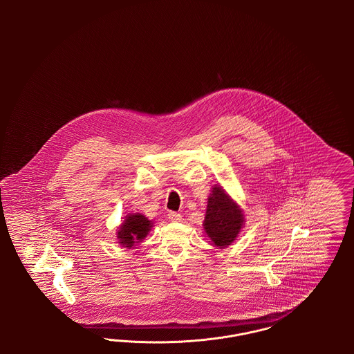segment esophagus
<instances>
[{
    "label": "esophagus",
    "mask_w": 354,
    "mask_h": 354,
    "mask_svg": "<svg viewBox=\"0 0 354 354\" xmlns=\"http://www.w3.org/2000/svg\"><path fill=\"white\" fill-rule=\"evenodd\" d=\"M169 219L171 220V221H174V223H179V221L183 220V218H182V215L178 214V212H169Z\"/></svg>",
    "instance_id": "1"
}]
</instances>
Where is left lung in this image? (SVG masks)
Masks as SVG:
<instances>
[{"label":"left lung","mask_w":354,"mask_h":354,"mask_svg":"<svg viewBox=\"0 0 354 354\" xmlns=\"http://www.w3.org/2000/svg\"><path fill=\"white\" fill-rule=\"evenodd\" d=\"M244 211L220 185H212L203 228L211 244L218 248L231 245L244 227Z\"/></svg>","instance_id":"left-lung-1"}]
</instances>
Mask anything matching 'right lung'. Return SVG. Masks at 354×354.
<instances>
[{"label":"right lung","mask_w":354,"mask_h":354,"mask_svg":"<svg viewBox=\"0 0 354 354\" xmlns=\"http://www.w3.org/2000/svg\"><path fill=\"white\" fill-rule=\"evenodd\" d=\"M123 219L118 227L117 239L120 245L129 250L134 248L138 243H142L153 227V221L139 212L129 214Z\"/></svg>","instance_id":"right-lung-1"}]
</instances>
